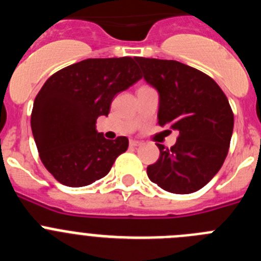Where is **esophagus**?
<instances>
[{
    "label": "esophagus",
    "mask_w": 261,
    "mask_h": 261,
    "mask_svg": "<svg viewBox=\"0 0 261 261\" xmlns=\"http://www.w3.org/2000/svg\"><path fill=\"white\" fill-rule=\"evenodd\" d=\"M129 144H130V146H140V145H141V142L137 141V140H130V142H129Z\"/></svg>",
    "instance_id": "1"
}]
</instances>
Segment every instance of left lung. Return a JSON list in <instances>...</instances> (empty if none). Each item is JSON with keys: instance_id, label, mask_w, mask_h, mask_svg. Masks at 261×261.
<instances>
[{"instance_id": "obj_1", "label": "left lung", "mask_w": 261, "mask_h": 261, "mask_svg": "<svg viewBox=\"0 0 261 261\" xmlns=\"http://www.w3.org/2000/svg\"><path fill=\"white\" fill-rule=\"evenodd\" d=\"M147 84L159 93L158 124L176 130L170 149L156 144L159 158L147 176L171 193L201 190L229 153L234 114L221 87L202 71L175 60L136 57Z\"/></svg>"}]
</instances>
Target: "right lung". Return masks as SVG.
I'll return each instance as SVG.
<instances>
[{
  "instance_id": "obj_1",
  "label": "right lung",
  "mask_w": 261,
  "mask_h": 261,
  "mask_svg": "<svg viewBox=\"0 0 261 261\" xmlns=\"http://www.w3.org/2000/svg\"><path fill=\"white\" fill-rule=\"evenodd\" d=\"M132 57L87 59L50 75L34 102L31 129L39 156L57 181L85 187L102 179L128 149L124 136L106 140L96 119L117 93L141 80Z\"/></svg>"
}]
</instances>
